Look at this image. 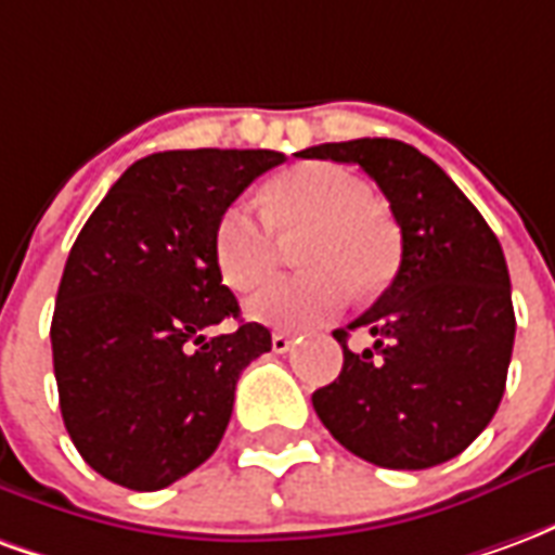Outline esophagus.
<instances>
[{
    "label": "esophagus",
    "mask_w": 555,
    "mask_h": 555,
    "mask_svg": "<svg viewBox=\"0 0 555 555\" xmlns=\"http://www.w3.org/2000/svg\"><path fill=\"white\" fill-rule=\"evenodd\" d=\"M270 345H273V350H276V353H288V350L294 348V338H291L288 333H273Z\"/></svg>",
    "instance_id": "1"
}]
</instances>
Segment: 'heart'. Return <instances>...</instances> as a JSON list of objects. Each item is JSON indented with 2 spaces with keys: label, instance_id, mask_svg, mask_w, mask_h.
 I'll list each match as a JSON object with an SVG mask.
<instances>
[{
  "label": "heart",
  "instance_id": "obj_1",
  "mask_svg": "<svg viewBox=\"0 0 555 555\" xmlns=\"http://www.w3.org/2000/svg\"><path fill=\"white\" fill-rule=\"evenodd\" d=\"M253 207L234 202L217 219L214 261L234 291L255 288L276 264V235L302 237L294 276L273 279L246 300V314L276 330H309L330 321L348 302L350 288L377 294L396 276L401 237L392 219L374 205L369 183L333 163H302L282 171Z\"/></svg>",
  "mask_w": 555,
  "mask_h": 555
}]
</instances>
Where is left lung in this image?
Returning <instances> with one entry per match:
<instances>
[{
	"instance_id": "8db88e82",
	"label": "left lung",
	"mask_w": 555,
	"mask_h": 555,
	"mask_svg": "<svg viewBox=\"0 0 555 555\" xmlns=\"http://www.w3.org/2000/svg\"><path fill=\"white\" fill-rule=\"evenodd\" d=\"M357 163L389 198L401 229L392 285L353 324L375 345L312 396L314 413L348 452L386 469H428L488 428L514 348L512 279L476 205L446 171L398 139H350L302 151Z\"/></svg>"
}]
</instances>
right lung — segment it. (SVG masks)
Wrapping results in <instances>:
<instances>
[{
  "mask_svg": "<svg viewBox=\"0 0 555 555\" xmlns=\"http://www.w3.org/2000/svg\"><path fill=\"white\" fill-rule=\"evenodd\" d=\"M285 163L279 151H163L113 183L67 255L55 297L59 408L82 461L130 490L169 488L217 452L237 377L270 350L214 261L219 214Z\"/></svg>",
  "mask_w": 555,
  "mask_h": 555,
  "instance_id": "1",
  "label": "right lung"
}]
</instances>
